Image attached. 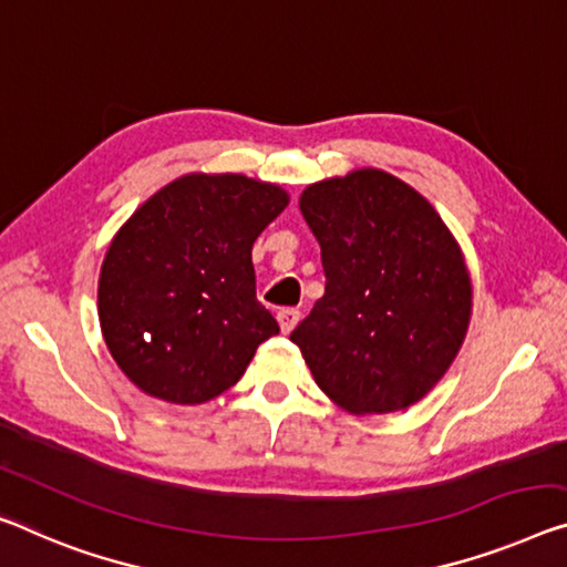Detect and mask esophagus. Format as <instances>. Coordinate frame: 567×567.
<instances>
[{
  "label": "esophagus",
  "mask_w": 567,
  "mask_h": 567,
  "mask_svg": "<svg viewBox=\"0 0 567 567\" xmlns=\"http://www.w3.org/2000/svg\"><path fill=\"white\" fill-rule=\"evenodd\" d=\"M276 319H278V327H281V332L284 334H289L291 329L299 324V319H301V311L299 309H281L276 313Z\"/></svg>",
  "instance_id": "obj_1"
}]
</instances>
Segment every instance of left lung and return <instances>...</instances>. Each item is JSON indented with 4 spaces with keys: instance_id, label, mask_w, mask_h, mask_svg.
Masks as SVG:
<instances>
[{
    "instance_id": "obj_1",
    "label": "left lung",
    "mask_w": 567,
    "mask_h": 567,
    "mask_svg": "<svg viewBox=\"0 0 567 567\" xmlns=\"http://www.w3.org/2000/svg\"><path fill=\"white\" fill-rule=\"evenodd\" d=\"M299 207L327 284L291 342L317 385L360 415L421 400L454 362L472 317L454 235L429 199L380 169L317 182Z\"/></svg>"
}]
</instances>
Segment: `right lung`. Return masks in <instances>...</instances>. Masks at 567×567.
Segmentation results:
<instances>
[{
	"instance_id": "add662e5",
	"label": "right lung",
	"mask_w": 567,
	"mask_h": 567,
	"mask_svg": "<svg viewBox=\"0 0 567 567\" xmlns=\"http://www.w3.org/2000/svg\"><path fill=\"white\" fill-rule=\"evenodd\" d=\"M289 195L243 174H187L113 238L99 317L113 360L144 393L195 405L235 385L278 321L256 299L250 250Z\"/></svg>"
}]
</instances>
